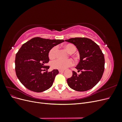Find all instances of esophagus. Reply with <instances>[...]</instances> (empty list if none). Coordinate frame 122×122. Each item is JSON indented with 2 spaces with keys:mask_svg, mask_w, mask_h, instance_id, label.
<instances>
[{
  "mask_svg": "<svg viewBox=\"0 0 122 122\" xmlns=\"http://www.w3.org/2000/svg\"><path fill=\"white\" fill-rule=\"evenodd\" d=\"M64 70H59V72L60 73H64Z\"/></svg>",
  "mask_w": 122,
  "mask_h": 122,
  "instance_id": "obj_1",
  "label": "esophagus"
}]
</instances>
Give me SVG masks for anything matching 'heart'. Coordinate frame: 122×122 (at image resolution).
<instances>
[{"label":"heart","instance_id":"1","mask_svg":"<svg viewBox=\"0 0 122 122\" xmlns=\"http://www.w3.org/2000/svg\"><path fill=\"white\" fill-rule=\"evenodd\" d=\"M65 48L67 50L68 52L70 53H74L76 48V47L71 44H67L65 46ZM58 49V47L57 46L53 47L52 49H51L49 52V57L51 59H53L55 58L56 56L57 50ZM73 65V61L71 60H61L60 59L55 60L53 61L51 63V66L53 68L59 70H65L68 67H70Z\"/></svg>","mask_w":122,"mask_h":122}]
</instances>
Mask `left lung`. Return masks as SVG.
<instances>
[{
  "label": "left lung",
  "instance_id": "1",
  "mask_svg": "<svg viewBox=\"0 0 122 122\" xmlns=\"http://www.w3.org/2000/svg\"><path fill=\"white\" fill-rule=\"evenodd\" d=\"M65 41L73 44L78 49L80 61L75 68L81 72L77 75L73 71L72 77L67 79L68 86L79 92L91 89L100 80L104 72V54L97 44L90 39L75 38Z\"/></svg>",
  "mask_w": 122,
  "mask_h": 122
}]
</instances>
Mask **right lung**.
<instances>
[{"label":"right lung","instance_id":"obj_1","mask_svg":"<svg viewBox=\"0 0 122 122\" xmlns=\"http://www.w3.org/2000/svg\"><path fill=\"white\" fill-rule=\"evenodd\" d=\"M64 42L63 40L36 37L21 46L16 55L15 71L18 78L27 89L39 93L52 86L55 77L59 73L58 70L42 71L49 68L45 65L49 61L50 49Z\"/></svg>","mask_w":122,"mask_h":122}]
</instances>
